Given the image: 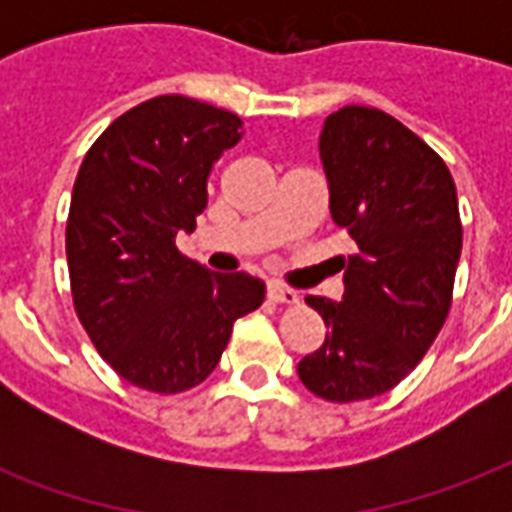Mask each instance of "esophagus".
<instances>
[{"mask_svg": "<svg viewBox=\"0 0 512 512\" xmlns=\"http://www.w3.org/2000/svg\"><path fill=\"white\" fill-rule=\"evenodd\" d=\"M268 297H271L273 303H284V305L300 303V295H297L295 289L281 287V284H268Z\"/></svg>", "mask_w": 512, "mask_h": 512, "instance_id": "esophagus-1", "label": "esophagus"}]
</instances>
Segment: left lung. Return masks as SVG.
I'll use <instances>...</instances> for the list:
<instances>
[{
    "instance_id": "8db88e82",
    "label": "left lung",
    "mask_w": 512,
    "mask_h": 512,
    "mask_svg": "<svg viewBox=\"0 0 512 512\" xmlns=\"http://www.w3.org/2000/svg\"><path fill=\"white\" fill-rule=\"evenodd\" d=\"M319 151L329 212L356 252L340 303L305 297L327 337L297 374L313 396L348 404L396 388L428 353L452 308L462 223L444 159L385 111L329 114Z\"/></svg>"
}]
</instances>
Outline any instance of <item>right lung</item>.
I'll use <instances>...</instances> for the list:
<instances>
[{
  "mask_svg": "<svg viewBox=\"0 0 512 512\" xmlns=\"http://www.w3.org/2000/svg\"><path fill=\"white\" fill-rule=\"evenodd\" d=\"M241 140L231 111L159 95L111 122L84 156L66 225L76 316L111 369L154 393L212 374L233 321L263 305L247 273H209L175 247L207 207L212 164Z\"/></svg>",
  "mask_w": 512,
  "mask_h": 512,
  "instance_id": "obj_1",
  "label": "right lung"
}]
</instances>
